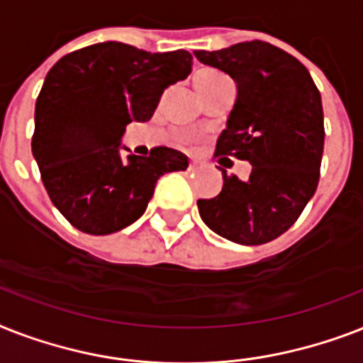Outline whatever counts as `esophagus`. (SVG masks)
I'll return each mask as SVG.
<instances>
[{
  "label": "esophagus",
  "mask_w": 363,
  "mask_h": 363,
  "mask_svg": "<svg viewBox=\"0 0 363 363\" xmlns=\"http://www.w3.org/2000/svg\"><path fill=\"white\" fill-rule=\"evenodd\" d=\"M203 162L201 160H192L190 164H188V169L190 171H198V169H203Z\"/></svg>",
  "instance_id": "1"
}]
</instances>
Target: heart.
Segmentation results:
<instances>
[{
	"label": "heart",
	"instance_id": "1",
	"mask_svg": "<svg viewBox=\"0 0 363 363\" xmlns=\"http://www.w3.org/2000/svg\"><path fill=\"white\" fill-rule=\"evenodd\" d=\"M222 79H226V77L220 75V73H216V71H203V73H199V75L196 77L194 84H196V90H201V88L211 86V84H215V82L222 81Z\"/></svg>",
	"mask_w": 363,
	"mask_h": 363
}]
</instances>
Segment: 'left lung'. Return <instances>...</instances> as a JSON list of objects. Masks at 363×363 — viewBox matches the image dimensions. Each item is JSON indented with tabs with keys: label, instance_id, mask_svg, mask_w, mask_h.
Here are the masks:
<instances>
[{
	"label": "left lung",
	"instance_id": "8db88e82",
	"mask_svg": "<svg viewBox=\"0 0 363 363\" xmlns=\"http://www.w3.org/2000/svg\"><path fill=\"white\" fill-rule=\"evenodd\" d=\"M205 65L230 75L238 98L215 156L252 164L248 179L228 175L213 199H198L201 220L239 245H264L286 232L315 196L324 152V113L309 71L265 41L196 50Z\"/></svg>",
	"mask_w": 363,
	"mask_h": 363
}]
</instances>
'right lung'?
I'll return each instance as SVG.
<instances>
[{
  "label": "right lung",
  "mask_w": 363,
  "mask_h": 363,
  "mask_svg": "<svg viewBox=\"0 0 363 363\" xmlns=\"http://www.w3.org/2000/svg\"><path fill=\"white\" fill-rule=\"evenodd\" d=\"M190 71L186 50L152 54L116 41L65 54L48 71L31 152L48 198L77 230L107 235L130 226L160 177L186 169V156L167 147L122 158L121 139L130 122L150 121L165 88Z\"/></svg>",
  "instance_id": "add662e5"
}]
</instances>
